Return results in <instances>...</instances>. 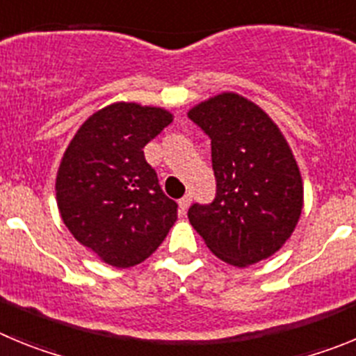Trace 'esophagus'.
<instances>
[{
  "mask_svg": "<svg viewBox=\"0 0 356 356\" xmlns=\"http://www.w3.org/2000/svg\"><path fill=\"white\" fill-rule=\"evenodd\" d=\"M191 201H193V196H191V194H185L184 197H180V201H178V205H180L181 212H187L188 205H191Z\"/></svg>",
  "mask_w": 356,
  "mask_h": 356,
  "instance_id": "esophagus-1",
  "label": "esophagus"
}]
</instances>
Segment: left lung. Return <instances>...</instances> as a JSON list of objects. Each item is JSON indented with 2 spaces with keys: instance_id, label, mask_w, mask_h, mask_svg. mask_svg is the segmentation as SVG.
<instances>
[{
  "instance_id": "obj_1",
  "label": "left lung",
  "mask_w": 356,
  "mask_h": 356,
  "mask_svg": "<svg viewBox=\"0 0 356 356\" xmlns=\"http://www.w3.org/2000/svg\"><path fill=\"white\" fill-rule=\"evenodd\" d=\"M188 119L210 137L216 176V197L191 205V225L232 266L271 257L303 209L301 175L287 140L260 106L234 92L200 103Z\"/></svg>"
}]
</instances>
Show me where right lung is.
I'll list each match as a JSON object with an SVG mask.
<instances>
[{"label":"right lung","mask_w":356,"mask_h":356,"mask_svg":"<svg viewBox=\"0 0 356 356\" xmlns=\"http://www.w3.org/2000/svg\"><path fill=\"white\" fill-rule=\"evenodd\" d=\"M171 121L162 108L114 103L90 115L65 149L56 175L60 216L110 266L144 262L175 225L178 205L143 151Z\"/></svg>","instance_id":"1"}]
</instances>
